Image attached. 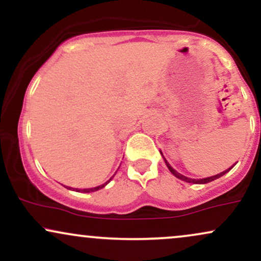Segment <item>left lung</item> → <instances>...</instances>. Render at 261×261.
I'll use <instances>...</instances> for the list:
<instances>
[{"mask_svg":"<svg viewBox=\"0 0 261 261\" xmlns=\"http://www.w3.org/2000/svg\"><path fill=\"white\" fill-rule=\"evenodd\" d=\"M166 161V160H164ZM166 164H167V167H168L169 168V170L170 172L173 173V174H174L176 178H179V179H181V180H184V181H187V182H194V184H206V182H210V181H212V180H215V179H217V178H220V176H222V175H224L226 174L227 172H229L230 169H232V167H230V168H228L227 170H224V172H222V173H220V174H216V175H214V176H210V178H205V179H199V180H196V179H190V178H187V176H184V175H181L180 173H178L176 172V170H174L172 168V167L169 166V163L168 162L166 161Z\"/></svg>","mask_w":261,"mask_h":261,"instance_id":"obj_1","label":"left lung"}]
</instances>
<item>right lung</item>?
<instances>
[{
  "label": "right lung",
  "mask_w": 261,
  "mask_h": 261,
  "mask_svg": "<svg viewBox=\"0 0 261 261\" xmlns=\"http://www.w3.org/2000/svg\"><path fill=\"white\" fill-rule=\"evenodd\" d=\"M112 180V178L109 179V181ZM109 181H107V182H104V184H101V185H99V187H95V188H89V189H82V190H81V189H76V191H83V193H92V191H95V190H99V189H101V188H104L106 187V185L108 184V182ZM68 189V188H67Z\"/></svg>",
  "instance_id": "right-lung-1"
}]
</instances>
